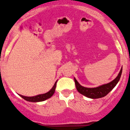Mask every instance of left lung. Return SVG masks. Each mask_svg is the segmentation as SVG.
Segmentation results:
<instances>
[{"label": "left lung", "mask_w": 130, "mask_h": 130, "mask_svg": "<svg viewBox=\"0 0 130 130\" xmlns=\"http://www.w3.org/2000/svg\"><path fill=\"white\" fill-rule=\"evenodd\" d=\"M122 71V69L121 68L118 76L116 77V79H114L109 83L103 85L99 86L98 87H95V88H87V87H83L77 82V81L74 77V82L75 84H76V89L77 90V91L80 94H82V95H85V96L87 97L88 98H91V99H98V98L105 97L117 84L120 78H121Z\"/></svg>", "instance_id": "1"}]
</instances>
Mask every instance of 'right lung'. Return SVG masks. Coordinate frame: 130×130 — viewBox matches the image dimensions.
I'll return each mask as SVG.
<instances>
[{
  "label": "right lung",
  "instance_id": "add662e5",
  "mask_svg": "<svg viewBox=\"0 0 130 130\" xmlns=\"http://www.w3.org/2000/svg\"><path fill=\"white\" fill-rule=\"evenodd\" d=\"M56 83L57 81L54 83V86L53 87V88L48 91V92L45 93V94H40V95H36V96H32V97H27V96H24V95H20V97L23 98L25 100L29 102H40V101H43L46 100V99L50 98L51 97L53 96V95L54 94V92H55L56 87Z\"/></svg>",
  "mask_w": 130,
  "mask_h": 130
}]
</instances>
